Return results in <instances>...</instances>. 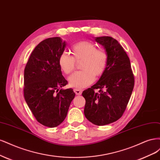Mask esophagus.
I'll use <instances>...</instances> for the list:
<instances>
[{"instance_id":"1","label":"esophagus","mask_w":160,"mask_h":160,"mask_svg":"<svg viewBox=\"0 0 160 160\" xmlns=\"http://www.w3.org/2000/svg\"><path fill=\"white\" fill-rule=\"evenodd\" d=\"M82 91H83V90H81V89H78V88H74V92H75V94L76 95H81Z\"/></svg>"}]
</instances>
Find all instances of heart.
<instances>
[{
	"mask_svg": "<svg viewBox=\"0 0 160 160\" xmlns=\"http://www.w3.org/2000/svg\"><path fill=\"white\" fill-rule=\"evenodd\" d=\"M71 56L62 53L58 58V65L66 74L72 72L75 68V61L82 60L80 68L82 70L76 72L68 78L70 86L83 88L94 82L95 76H101L106 70L108 55L104 50L96 49V46L90 41H81L71 48Z\"/></svg>",
	"mask_w": 160,
	"mask_h": 160,
	"instance_id": "heart-1",
	"label": "heart"
}]
</instances>
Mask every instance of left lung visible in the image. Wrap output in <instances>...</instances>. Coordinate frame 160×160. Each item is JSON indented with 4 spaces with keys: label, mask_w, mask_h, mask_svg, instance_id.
Instances as JSON below:
<instances>
[{
    "label": "left lung",
    "mask_w": 160,
    "mask_h": 160,
    "mask_svg": "<svg viewBox=\"0 0 160 160\" xmlns=\"http://www.w3.org/2000/svg\"><path fill=\"white\" fill-rule=\"evenodd\" d=\"M94 39L105 49L108 64L98 81L82 92L86 100L84 112L90 122L104 126L123 115L133 89L134 77L130 59L116 39L110 37Z\"/></svg>",
    "instance_id": "left-lung-1"
}]
</instances>
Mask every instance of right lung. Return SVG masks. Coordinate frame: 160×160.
I'll list each match as a JSON object with an SVG mask.
<instances>
[{
  "label": "right lung",
  "mask_w": 160,
  "mask_h": 160,
  "mask_svg": "<svg viewBox=\"0 0 160 160\" xmlns=\"http://www.w3.org/2000/svg\"><path fill=\"white\" fill-rule=\"evenodd\" d=\"M66 46L60 37L42 40L32 51L24 69L25 101L37 120L49 128L64 120L75 96L72 88L59 90L68 83L58 65Z\"/></svg>",
  "instance_id": "add662e5"
}]
</instances>
